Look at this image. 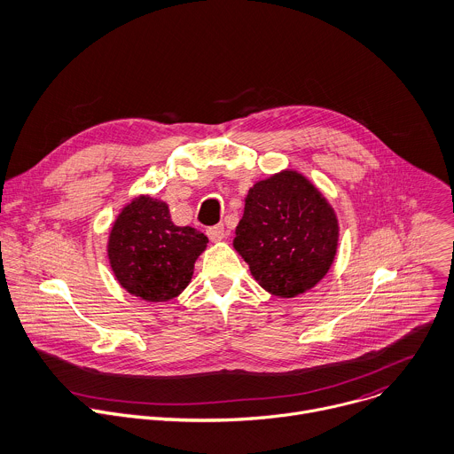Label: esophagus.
Returning a JSON list of instances; mask_svg holds the SVG:
<instances>
[{
	"instance_id": "1",
	"label": "esophagus",
	"mask_w": 454,
	"mask_h": 454,
	"mask_svg": "<svg viewBox=\"0 0 454 454\" xmlns=\"http://www.w3.org/2000/svg\"><path fill=\"white\" fill-rule=\"evenodd\" d=\"M207 236H209L211 241H222V239H225L227 231H225V227L222 223H218V225L207 229Z\"/></svg>"
}]
</instances>
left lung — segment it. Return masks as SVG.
I'll list each match as a JSON object with an SVG mask.
<instances>
[{
  "mask_svg": "<svg viewBox=\"0 0 454 454\" xmlns=\"http://www.w3.org/2000/svg\"><path fill=\"white\" fill-rule=\"evenodd\" d=\"M232 245L261 288L292 299L329 271L338 248V220L304 175L285 169L248 190Z\"/></svg>",
  "mask_w": 454,
  "mask_h": 454,
  "instance_id": "8db88e82",
  "label": "left lung"
}]
</instances>
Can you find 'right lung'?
Here are the masks:
<instances>
[{
  "mask_svg": "<svg viewBox=\"0 0 454 454\" xmlns=\"http://www.w3.org/2000/svg\"><path fill=\"white\" fill-rule=\"evenodd\" d=\"M207 236L171 222L168 204L141 195L113 223L107 255L118 283L146 302H166L190 285Z\"/></svg>",
  "mask_w": 454,
  "mask_h": 454,
  "instance_id": "1",
  "label": "right lung"
}]
</instances>
